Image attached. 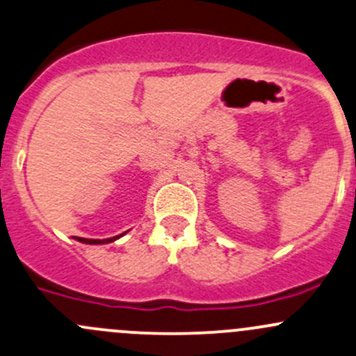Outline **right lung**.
<instances>
[{"instance_id": "add662e5", "label": "right lung", "mask_w": 356, "mask_h": 356, "mask_svg": "<svg viewBox=\"0 0 356 356\" xmlns=\"http://www.w3.org/2000/svg\"><path fill=\"white\" fill-rule=\"evenodd\" d=\"M121 235H115V237H111V238H102V241H100V238H81V237H76V241L78 242H83V244H109V242L118 241V238L121 237Z\"/></svg>"}]
</instances>
